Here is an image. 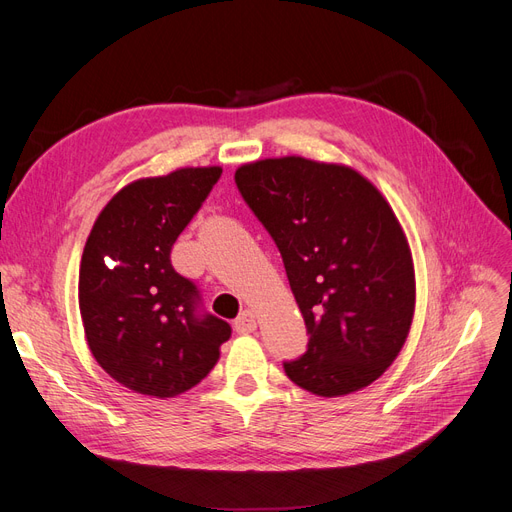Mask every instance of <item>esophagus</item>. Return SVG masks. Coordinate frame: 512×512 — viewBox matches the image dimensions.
<instances>
[{
    "label": "esophagus",
    "instance_id": "34e87169",
    "mask_svg": "<svg viewBox=\"0 0 512 512\" xmlns=\"http://www.w3.org/2000/svg\"><path fill=\"white\" fill-rule=\"evenodd\" d=\"M256 316H254V312H250V309H245V312H241L239 314V318L235 320V331L237 333H252V331H256Z\"/></svg>",
    "mask_w": 512,
    "mask_h": 512
}]
</instances>
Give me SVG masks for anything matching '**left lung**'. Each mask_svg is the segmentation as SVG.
I'll return each mask as SVG.
<instances>
[{"label":"left lung","instance_id":"1","mask_svg":"<svg viewBox=\"0 0 512 512\" xmlns=\"http://www.w3.org/2000/svg\"><path fill=\"white\" fill-rule=\"evenodd\" d=\"M235 183L282 254L307 327L286 376L320 397L365 389L414 316L412 254L391 205L354 168L299 156L243 164Z\"/></svg>","mask_w":512,"mask_h":512}]
</instances>
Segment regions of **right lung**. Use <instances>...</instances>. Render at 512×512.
I'll list each match as a JSON object with an SVG mask.
<instances>
[{"label":"right lung","mask_w":512,"mask_h":512,"mask_svg":"<svg viewBox=\"0 0 512 512\" xmlns=\"http://www.w3.org/2000/svg\"><path fill=\"white\" fill-rule=\"evenodd\" d=\"M220 166L179 168L119 190L91 228L79 307L91 354L108 376L151 397H175L220 359L230 324L170 265V250L203 207Z\"/></svg>","instance_id":"1"}]
</instances>
